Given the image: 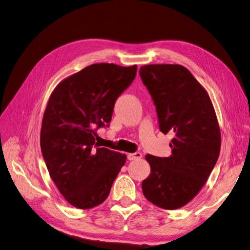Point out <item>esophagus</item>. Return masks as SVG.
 Returning a JSON list of instances; mask_svg holds the SVG:
<instances>
[{
  "label": "esophagus",
  "instance_id": "1",
  "mask_svg": "<svg viewBox=\"0 0 250 250\" xmlns=\"http://www.w3.org/2000/svg\"><path fill=\"white\" fill-rule=\"evenodd\" d=\"M142 157V153L141 152H135V153H129L127 155V158L129 161H135V160H139V158Z\"/></svg>",
  "mask_w": 250,
  "mask_h": 250
}]
</instances>
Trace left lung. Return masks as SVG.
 I'll list each match as a JSON object with an SVG mask.
<instances>
[{
    "instance_id": "left-lung-1",
    "label": "left lung",
    "mask_w": 250,
    "mask_h": 250,
    "mask_svg": "<svg viewBox=\"0 0 250 250\" xmlns=\"http://www.w3.org/2000/svg\"><path fill=\"white\" fill-rule=\"evenodd\" d=\"M140 76L152 97L160 130L173 134L169 157L146 155L151 173L142 190L154 206L176 209L199 193L213 171L220 128L207 90L185 66L148 64Z\"/></svg>"
}]
</instances>
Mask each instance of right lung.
I'll return each mask as SVG.
<instances>
[{
	"label": "right lung",
	"instance_id": "right-lung-1",
	"mask_svg": "<svg viewBox=\"0 0 250 250\" xmlns=\"http://www.w3.org/2000/svg\"><path fill=\"white\" fill-rule=\"evenodd\" d=\"M137 65L90 64L53 90L42 118L41 148L52 180L73 207L101 204L126 155L98 145L97 129L109 126L118 97L131 84Z\"/></svg>",
	"mask_w": 250,
	"mask_h": 250
}]
</instances>
